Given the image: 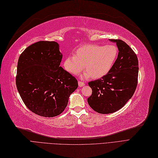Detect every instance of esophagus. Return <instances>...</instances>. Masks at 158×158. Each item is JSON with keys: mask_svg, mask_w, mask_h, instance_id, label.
I'll return each instance as SVG.
<instances>
[{"mask_svg": "<svg viewBox=\"0 0 158 158\" xmlns=\"http://www.w3.org/2000/svg\"><path fill=\"white\" fill-rule=\"evenodd\" d=\"M79 86H80V87H82V86H83L85 85V83H84V82H82V81H79Z\"/></svg>", "mask_w": 158, "mask_h": 158, "instance_id": "esophagus-1", "label": "esophagus"}]
</instances>
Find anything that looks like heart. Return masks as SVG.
Listing matches in <instances>:
<instances>
[{
	"mask_svg": "<svg viewBox=\"0 0 158 158\" xmlns=\"http://www.w3.org/2000/svg\"><path fill=\"white\" fill-rule=\"evenodd\" d=\"M73 55L66 57L64 66L68 72L77 75L84 68L86 70L83 79L91 77L99 79L108 74L113 68L118 56V49L114 44H85L75 50Z\"/></svg>",
	"mask_w": 158,
	"mask_h": 158,
	"instance_id": "1",
	"label": "heart"
}]
</instances>
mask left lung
Returning <instances> with one entry per match:
<instances>
[{
	"instance_id": "1",
	"label": "left lung",
	"mask_w": 158,
	"mask_h": 158,
	"mask_svg": "<svg viewBox=\"0 0 158 158\" xmlns=\"http://www.w3.org/2000/svg\"><path fill=\"white\" fill-rule=\"evenodd\" d=\"M118 48V58L104 77L89 83L92 94L87 102L95 111L102 114L115 112L133 96L138 83L139 61L132 48L120 39H110Z\"/></svg>"
}]
</instances>
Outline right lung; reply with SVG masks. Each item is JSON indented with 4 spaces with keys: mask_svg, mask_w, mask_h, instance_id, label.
I'll list each match as a JSON object with an SVG mask.
<instances>
[{
    "mask_svg": "<svg viewBox=\"0 0 158 158\" xmlns=\"http://www.w3.org/2000/svg\"><path fill=\"white\" fill-rule=\"evenodd\" d=\"M62 54L54 41L41 40L19 56L16 83L27 108L35 114L52 118L62 114L77 80L61 66Z\"/></svg>",
    "mask_w": 158,
    "mask_h": 158,
    "instance_id": "right-lung-1",
    "label": "right lung"
}]
</instances>
